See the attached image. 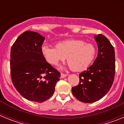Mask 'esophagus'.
<instances>
[{
  "label": "esophagus",
  "instance_id": "34e87169",
  "mask_svg": "<svg viewBox=\"0 0 124 124\" xmlns=\"http://www.w3.org/2000/svg\"><path fill=\"white\" fill-rule=\"evenodd\" d=\"M67 74H63V73H61V78H64L65 77L67 76Z\"/></svg>",
  "mask_w": 124,
  "mask_h": 124
}]
</instances>
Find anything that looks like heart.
<instances>
[{
  "label": "heart",
  "mask_w": 124,
  "mask_h": 124,
  "mask_svg": "<svg viewBox=\"0 0 124 124\" xmlns=\"http://www.w3.org/2000/svg\"><path fill=\"white\" fill-rule=\"evenodd\" d=\"M41 53L49 63L57 64L67 57L70 67L74 71L86 70L93 61L96 51L93 44L81 40H68L61 41L56 47L43 45Z\"/></svg>",
  "instance_id": "b5f03b06"
}]
</instances>
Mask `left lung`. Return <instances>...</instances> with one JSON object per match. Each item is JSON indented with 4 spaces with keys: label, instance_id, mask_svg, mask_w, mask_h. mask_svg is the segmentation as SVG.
<instances>
[{
    "label": "left lung",
    "instance_id": "1",
    "mask_svg": "<svg viewBox=\"0 0 124 124\" xmlns=\"http://www.w3.org/2000/svg\"><path fill=\"white\" fill-rule=\"evenodd\" d=\"M98 47L93 64L79 74V83L72 93L80 101L93 103L102 98L110 90L115 76V51L109 40L102 35L94 36Z\"/></svg>",
    "mask_w": 124,
    "mask_h": 124
}]
</instances>
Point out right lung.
Segmentation results:
<instances>
[{"instance_id":"obj_1","label":"right lung","mask_w":124,"mask_h":124,"mask_svg":"<svg viewBox=\"0 0 124 124\" xmlns=\"http://www.w3.org/2000/svg\"><path fill=\"white\" fill-rule=\"evenodd\" d=\"M45 39L26 31L17 38L10 51V74L17 91L28 101L43 102L50 99L60 73L47 63L41 53Z\"/></svg>"}]
</instances>
